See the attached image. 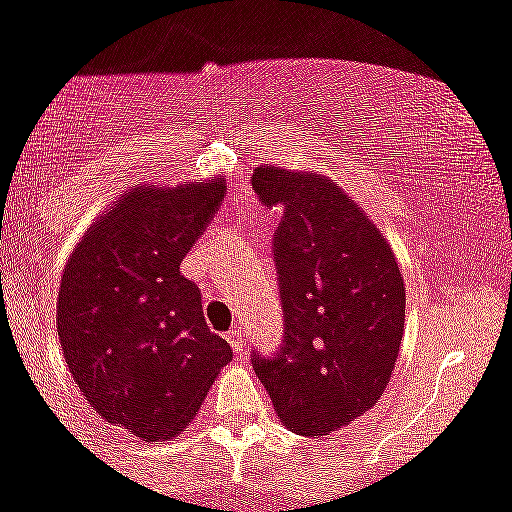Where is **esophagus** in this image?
Returning a JSON list of instances; mask_svg holds the SVG:
<instances>
[{"instance_id":"34e87169","label":"esophagus","mask_w":512,"mask_h":512,"mask_svg":"<svg viewBox=\"0 0 512 512\" xmlns=\"http://www.w3.org/2000/svg\"><path fill=\"white\" fill-rule=\"evenodd\" d=\"M228 344H231L233 349H236L238 354L246 352V339H243V332H241V326H233L231 332H228Z\"/></svg>"}]
</instances>
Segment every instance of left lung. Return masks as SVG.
Masks as SVG:
<instances>
[{
    "mask_svg": "<svg viewBox=\"0 0 512 512\" xmlns=\"http://www.w3.org/2000/svg\"><path fill=\"white\" fill-rule=\"evenodd\" d=\"M251 186L284 211L271 246L284 337L251 364L289 430L329 435L372 410L392 377L405 281L382 233L326 178L261 165Z\"/></svg>",
    "mask_w": 512,
    "mask_h": 512,
    "instance_id": "obj_1",
    "label": "left lung"
}]
</instances>
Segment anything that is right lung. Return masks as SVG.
<instances>
[{"instance_id":"obj_1","label":"right lung","mask_w":512,"mask_h":512,"mask_svg":"<svg viewBox=\"0 0 512 512\" xmlns=\"http://www.w3.org/2000/svg\"><path fill=\"white\" fill-rule=\"evenodd\" d=\"M221 180L133 188L77 243L57 304L72 377L102 420L163 442L198 415L233 349L180 274L221 208Z\"/></svg>"}]
</instances>
